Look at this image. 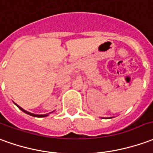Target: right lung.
I'll return each instance as SVG.
<instances>
[{"mask_svg": "<svg viewBox=\"0 0 153 153\" xmlns=\"http://www.w3.org/2000/svg\"><path fill=\"white\" fill-rule=\"evenodd\" d=\"M16 106L20 108V109L22 111V112H24L25 114H29V115H30V116H33V117H47L48 115H49V114H32V113H30V112H28V111H26V110H25L23 109L21 107H20L19 105H17L16 104ZM54 112V111H53ZM53 112H51V113H53ZM51 113H50V114H51Z\"/></svg>", "mask_w": 153, "mask_h": 153, "instance_id": "obj_1", "label": "right lung"}]
</instances>
